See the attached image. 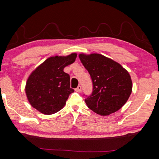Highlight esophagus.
<instances>
[{
    "label": "esophagus",
    "mask_w": 159,
    "mask_h": 159,
    "mask_svg": "<svg viewBox=\"0 0 159 159\" xmlns=\"http://www.w3.org/2000/svg\"><path fill=\"white\" fill-rule=\"evenodd\" d=\"M80 90H81V86H80V85L78 86V88L75 89V91H76V92H77V93L80 92Z\"/></svg>",
    "instance_id": "34e87169"
}]
</instances>
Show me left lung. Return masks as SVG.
Wrapping results in <instances>:
<instances>
[{
    "mask_svg": "<svg viewBox=\"0 0 159 159\" xmlns=\"http://www.w3.org/2000/svg\"><path fill=\"white\" fill-rule=\"evenodd\" d=\"M79 57L93 80L92 95L85 99L88 108L103 116L118 111L128 101L133 89L128 71L100 54L80 53Z\"/></svg>",
    "mask_w": 159,
    "mask_h": 159,
    "instance_id": "obj_1",
    "label": "left lung"
}]
</instances>
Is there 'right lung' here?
I'll list each match as a JSON object with an SVG mask.
<instances>
[{
	"label": "right lung",
	"mask_w": 159,
	"mask_h": 159,
	"mask_svg": "<svg viewBox=\"0 0 159 159\" xmlns=\"http://www.w3.org/2000/svg\"><path fill=\"white\" fill-rule=\"evenodd\" d=\"M76 57V53L52 56L31 72L26 80L25 93L34 109L43 114L50 115L65 106L74 90L70 88V76L64 69L73 64Z\"/></svg>",
	"instance_id": "obj_1"
}]
</instances>
